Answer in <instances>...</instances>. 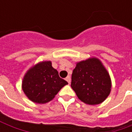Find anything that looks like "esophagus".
Returning a JSON list of instances; mask_svg holds the SVG:
<instances>
[{"mask_svg":"<svg viewBox=\"0 0 132 132\" xmlns=\"http://www.w3.org/2000/svg\"><path fill=\"white\" fill-rule=\"evenodd\" d=\"M66 80L68 82L69 84H70V83H71V77H70L69 76H67V77L66 78Z\"/></svg>","mask_w":132,"mask_h":132,"instance_id":"esophagus-1","label":"esophagus"}]
</instances>
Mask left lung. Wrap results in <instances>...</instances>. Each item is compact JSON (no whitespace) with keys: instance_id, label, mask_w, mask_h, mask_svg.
Here are the masks:
<instances>
[{"instance_id":"8db88e82","label":"left lung","mask_w":132,"mask_h":132,"mask_svg":"<svg viewBox=\"0 0 132 132\" xmlns=\"http://www.w3.org/2000/svg\"><path fill=\"white\" fill-rule=\"evenodd\" d=\"M71 86L82 102L97 105L110 94L111 80L101 61L92 58L77 63L73 71Z\"/></svg>"}]
</instances>
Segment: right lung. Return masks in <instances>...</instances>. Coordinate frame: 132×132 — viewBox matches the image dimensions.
Returning <instances> with one entry per match:
<instances>
[{
  "mask_svg": "<svg viewBox=\"0 0 132 132\" xmlns=\"http://www.w3.org/2000/svg\"><path fill=\"white\" fill-rule=\"evenodd\" d=\"M67 84L52 67L51 61H43L32 67L24 75L22 90L30 100L44 104L52 100Z\"/></svg>",
  "mask_w": 132,
  "mask_h": 132,
  "instance_id": "obj_1",
  "label": "right lung"
}]
</instances>
